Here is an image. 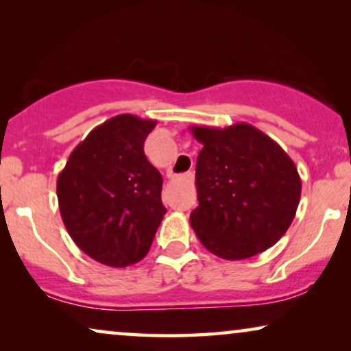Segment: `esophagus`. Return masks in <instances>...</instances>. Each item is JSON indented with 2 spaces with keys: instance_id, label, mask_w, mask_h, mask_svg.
Masks as SVG:
<instances>
[{
  "instance_id": "obj_1",
  "label": "esophagus",
  "mask_w": 351,
  "mask_h": 351,
  "mask_svg": "<svg viewBox=\"0 0 351 351\" xmlns=\"http://www.w3.org/2000/svg\"><path fill=\"white\" fill-rule=\"evenodd\" d=\"M191 179H193V172H186V174H184V176H177V177H174V180H186V182H191Z\"/></svg>"
}]
</instances>
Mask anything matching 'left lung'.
Segmentation results:
<instances>
[{
	"label": "left lung",
	"mask_w": 351,
	"mask_h": 351,
	"mask_svg": "<svg viewBox=\"0 0 351 351\" xmlns=\"http://www.w3.org/2000/svg\"><path fill=\"white\" fill-rule=\"evenodd\" d=\"M190 131L203 143L195 174L199 204L190 214L201 244L225 261L267 251L295 217L302 180L294 161L247 123Z\"/></svg>",
	"instance_id": "1"
}]
</instances>
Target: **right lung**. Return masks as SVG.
<instances>
[{
    "mask_svg": "<svg viewBox=\"0 0 351 351\" xmlns=\"http://www.w3.org/2000/svg\"><path fill=\"white\" fill-rule=\"evenodd\" d=\"M155 119L124 113L107 119L78 143L57 177L66 232L84 254L123 268L150 251L166 208L162 177L143 153Z\"/></svg>",
    "mask_w": 351,
    "mask_h": 351,
    "instance_id": "1",
    "label": "right lung"
}]
</instances>
